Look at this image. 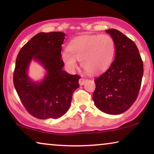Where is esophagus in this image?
<instances>
[{
    "label": "esophagus",
    "mask_w": 154,
    "mask_h": 154,
    "mask_svg": "<svg viewBox=\"0 0 154 154\" xmlns=\"http://www.w3.org/2000/svg\"><path fill=\"white\" fill-rule=\"evenodd\" d=\"M85 82H86V79L85 78H82H82L79 79V85H83L85 83Z\"/></svg>",
    "instance_id": "34e87169"
}]
</instances>
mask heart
Listing matches in <instances>:
<instances>
[{
    "mask_svg": "<svg viewBox=\"0 0 154 154\" xmlns=\"http://www.w3.org/2000/svg\"><path fill=\"white\" fill-rule=\"evenodd\" d=\"M116 44L112 36L106 34L84 35L69 43L68 51L61 53L63 62L70 69L77 67V61L86 72L97 74L103 71L112 63Z\"/></svg>",
    "mask_w": 154,
    "mask_h": 154,
    "instance_id": "b5f03b06",
    "label": "heart"
}]
</instances>
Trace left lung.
<instances>
[{"label": "left lung", "mask_w": 154, "mask_h": 154, "mask_svg": "<svg viewBox=\"0 0 154 154\" xmlns=\"http://www.w3.org/2000/svg\"><path fill=\"white\" fill-rule=\"evenodd\" d=\"M116 44V56L109 68L95 79L94 104L100 110L118 115L128 110L139 95L144 66L134 42L120 31H106Z\"/></svg>", "instance_id": "obj_1"}]
</instances>
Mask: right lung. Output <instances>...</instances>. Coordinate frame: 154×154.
Returning a JSON list of instances; mask_svg holds the SVG:
<instances>
[{
    "label": "right lung",
    "mask_w": 154,
    "mask_h": 154,
    "mask_svg": "<svg viewBox=\"0 0 154 154\" xmlns=\"http://www.w3.org/2000/svg\"><path fill=\"white\" fill-rule=\"evenodd\" d=\"M65 34L60 32H41L20 49L16 59L13 83L22 105L36 118L56 119L63 116L70 106L72 94L79 87L78 75L63 70L61 45ZM32 59L47 69L42 82L34 83L26 71Z\"/></svg>",
    "instance_id": "right-lung-1"
}]
</instances>
